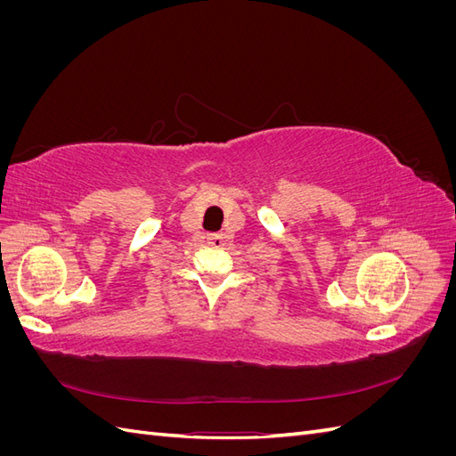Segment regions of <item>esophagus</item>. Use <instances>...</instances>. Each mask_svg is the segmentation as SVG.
Here are the masks:
<instances>
[{"label": "esophagus", "mask_w": 456, "mask_h": 456, "mask_svg": "<svg viewBox=\"0 0 456 456\" xmlns=\"http://www.w3.org/2000/svg\"><path fill=\"white\" fill-rule=\"evenodd\" d=\"M209 245L213 247H224V236L223 233H209V238H207Z\"/></svg>", "instance_id": "obj_1"}]
</instances>
